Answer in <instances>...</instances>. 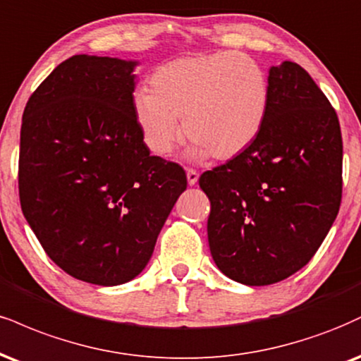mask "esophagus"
<instances>
[{"label": "esophagus", "instance_id": "1", "mask_svg": "<svg viewBox=\"0 0 361 361\" xmlns=\"http://www.w3.org/2000/svg\"><path fill=\"white\" fill-rule=\"evenodd\" d=\"M186 180H188V185L190 186L197 185L198 171H195V169H186Z\"/></svg>", "mask_w": 361, "mask_h": 361}]
</instances>
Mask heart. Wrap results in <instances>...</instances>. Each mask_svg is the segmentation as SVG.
Here are the masks:
<instances>
[{
	"instance_id": "1",
	"label": "heart",
	"mask_w": 361,
	"mask_h": 361,
	"mask_svg": "<svg viewBox=\"0 0 361 361\" xmlns=\"http://www.w3.org/2000/svg\"><path fill=\"white\" fill-rule=\"evenodd\" d=\"M149 87L134 94L133 109L142 141L158 156L181 141L183 118L190 158H235L259 137L271 106L266 71L238 51L181 56L159 67Z\"/></svg>"
}]
</instances>
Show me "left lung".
<instances>
[{
    "instance_id": "left-lung-1",
    "label": "left lung",
    "mask_w": 361,
    "mask_h": 361,
    "mask_svg": "<svg viewBox=\"0 0 361 361\" xmlns=\"http://www.w3.org/2000/svg\"><path fill=\"white\" fill-rule=\"evenodd\" d=\"M269 84L259 137L200 176L212 205V257L245 286L274 284L305 267L341 203V129L326 95L289 60L269 68Z\"/></svg>"
}]
</instances>
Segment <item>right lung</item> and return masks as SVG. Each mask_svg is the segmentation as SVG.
<instances>
[{
    "mask_svg": "<svg viewBox=\"0 0 361 361\" xmlns=\"http://www.w3.org/2000/svg\"><path fill=\"white\" fill-rule=\"evenodd\" d=\"M136 65L73 55L38 85L21 121L25 219L56 266L97 286L141 274L186 190L183 168L151 156L142 141Z\"/></svg>",
    "mask_w": 361,
    "mask_h": 361,
    "instance_id": "1",
    "label": "right lung"
}]
</instances>
